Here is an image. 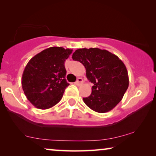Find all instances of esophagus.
<instances>
[{"label": "esophagus", "mask_w": 156, "mask_h": 156, "mask_svg": "<svg viewBox=\"0 0 156 156\" xmlns=\"http://www.w3.org/2000/svg\"><path fill=\"white\" fill-rule=\"evenodd\" d=\"M83 83V80L82 78H78L77 80H76V82H75V84L76 85H78V86H80V85H81Z\"/></svg>", "instance_id": "esophagus-1"}]
</instances>
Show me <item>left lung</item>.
I'll list each match as a JSON object with an SVG mask.
<instances>
[{
  "mask_svg": "<svg viewBox=\"0 0 156 156\" xmlns=\"http://www.w3.org/2000/svg\"><path fill=\"white\" fill-rule=\"evenodd\" d=\"M72 59L84 66L87 79L94 84L90 96L83 98L85 104L98 113L113 109L129 87V75L123 62L116 55L99 48L79 49Z\"/></svg>",
  "mask_w": 156,
  "mask_h": 156,
  "instance_id": "1",
  "label": "left lung"
}]
</instances>
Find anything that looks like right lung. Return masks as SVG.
<instances>
[{
    "label": "right lung",
    "instance_id": "1",
    "mask_svg": "<svg viewBox=\"0 0 156 156\" xmlns=\"http://www.w3.org/2000/svg\"><path fill=\"white\" fill-rule=\"evenodd\" d=\"M71 49L51 47L35 55L27 64L22 76V87L27 99L40 109L50 108L62 98L66 87L65 62Z\"/></svg>",
    "mask_w": 156,
    "mask_h": 156
}]
</instances>
